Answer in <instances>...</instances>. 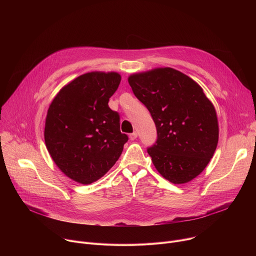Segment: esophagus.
<instances>
[{"mask_svg":"<svg viewBox=\"0 0 256 256\" xmlns=\"http://www.w3.org/2000/svg\"><path fill=\"white\" fill-rule=\"evenodd\" d=\"M136 138H138V132H132V134H130V138L132 140H136Z\"/></svg>","mask_w":256,"mask_h":256,"instance_id":"1","label":"esophagus"}]
</instances>
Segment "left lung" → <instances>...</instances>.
Segmentation results:
<instances>
[{
    "label": "left lung",
    "mask_w": 256,
    "mask_h": 256,
    "mask_svg": "<svg viewBox=\"0 0 256 256\" xmlns=\"http://www.w3.org/2000/svg\"><path fill=\"white\" fill-rule=\"evenodd\" d=\"M128 83L157 128V140L147 151L158 172L174 184L196 178L218 140L214 107L202 87L172 68L134 74Z\"/></svg>",
    "instance_id": "left-lung-1"
}]
</instances>
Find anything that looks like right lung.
Listing matches in <instances>:
<instances>
[{
	"label": "right lung",
	"mask_w": 256,
	"mask_h": 256,
	"mask_svg": "<svg viewBox=\"0 0 256 256\" xmlns=\"http://www.w3.org/2000/svg\"><path fill=\"white\" fill-rule=\"evenodd\" d=\"M118 72H91L66 85L48 110L44 140L54 162L82 184L101 178L122 153L128 138L108 101L118 90Z\"/></svg>",
	"instance_id": "obj_1"
}]
</instances>
